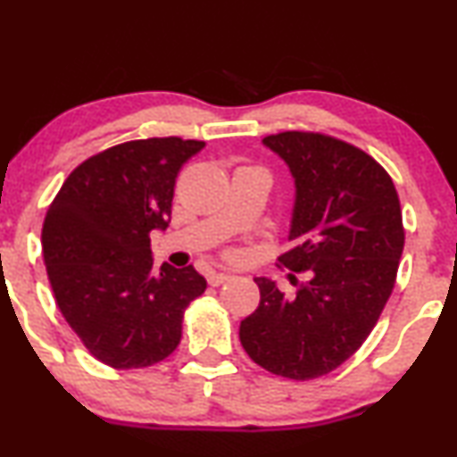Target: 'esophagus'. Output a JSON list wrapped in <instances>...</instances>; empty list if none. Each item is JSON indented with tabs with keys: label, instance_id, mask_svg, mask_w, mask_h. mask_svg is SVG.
I'll return each instance as SVG.
<instances>
[{
	"label": "esophagus",
	"instance_id": "obj_1",
	"mask_svg": "<svg viewBox=\"0 0 457 457\" xmlns=\"http://www.w3.org/2000/svg\"><path fill=\"white\" fill-rule=\"evenodd\" d=\"M229 278H232V274H229V272H211V274H208V283H211L212 287H219V285L229 281Z\"/></svg>",
	"mask_w": 457,
	"mask_h": 457
}]
</instances>
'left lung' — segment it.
Listing matches in <instances>:
<instances>
[{"label":"left lung","instance_id":"1","mask_svg":"<svg viewBox=\"0 0 457 457\" xmlns=\"http://www.w3.org/2000/svg\"><path fill=\"white\" fill-rule=\"evenodd\" d=\"M263 145L295 183L291 249L278 262L306 281L285 295L255 278L260 306L240 321V343L272 375L309 381L347 361L377 326L404 249L403 211L392 176L349 142L281 131Z\"/></svg>","mask_w":457,"mask_h":457}]
</instances>
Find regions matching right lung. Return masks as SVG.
<instances>
[{
    "label": "right lung",
    "mask_w": 457,
    "mask_h": 457,
    "mask_svg": "<svg viewBox=\"0 0 457 457\" xmlns=\"http://www.w3.org/2000/svg\"><path fill=\"white\" fill-rule=\"evenodd\" d=\"M202 140L146 138L82 162L48 206L42 251L59 311L89 353L129 370L179 347L183 312L204 294L194 266L153 270V229H166L174 183Z\"/></svg>",
    "instance_id": "obj_1"
}]
</instances>
